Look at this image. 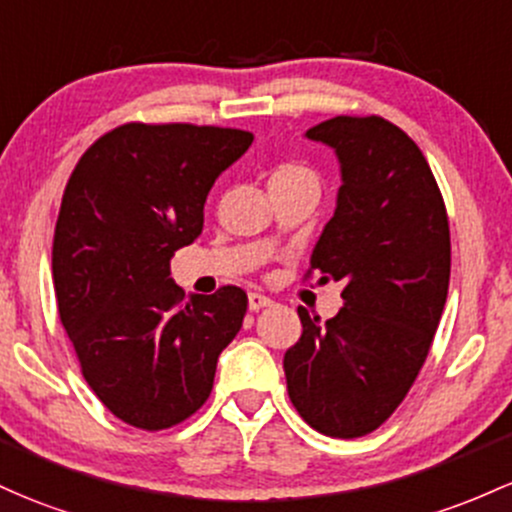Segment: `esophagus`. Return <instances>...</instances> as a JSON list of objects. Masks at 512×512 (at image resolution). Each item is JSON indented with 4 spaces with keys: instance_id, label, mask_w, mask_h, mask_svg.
<instances>
[{
    "instance_id": "34e87169",
    "label": "esophagus",
    "mask_w": 512,
    "mask_h": 512,
    "mask_svg": "<svg viewBox=\"0 0 512 512\" xmlns=\"http://www.w3.org/2000/svg\"><path fill=\"white\" fill-rule=\"evenodd\" d=\"M247 306H250V311H262V308L272 306V299H267L265 294H257V291H252V294L247 296Z\"/></svg>"
}]
</instances>
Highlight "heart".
<instances>
[{"mask_svg": "<svg viewBox=\"0 0 512 512\" xmlns=\"http://www.w3.org/2000/svg\"><path fill=\"white\" fill-rule=\"evenodd\" d=\"M269 187H311L320 192V174L306 162H284L272 172Z\"/></svg>", "mask_w": 512, "mask_h": 512, "instance_id": "heart-1", "label": "heart"}]
</instances>
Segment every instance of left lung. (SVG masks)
Instances as JSON below:
<instances>
[{"mask_svg": "<svg viewBox=\"0 0 512 512\" xmlns=\"http://www.w3.org/2000/svg\"><path fill=\"white\" fill-rule=\"evenodd\" d=\"M306 136L342 172L306 277L342 282V308L325 323L299 308L286 389L313 430L352 440L386 423L423 369L447 301L449 221L428 160L391 121L335 116Z\"/></svg>", "mask_w": 512, "mask_h": 512, "instance_id": "8db88e82", "label": "left lung"}]
</instances>
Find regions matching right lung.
<instances>
[{
    "mask_svg": "<svg viewBox=\"0 0 512 512\" xmlns=\"http://www.w3.org/2000/svg\"><path fill=\"white\" fill-rule=\"evenodd\" d=\"M252 133L123 123L72 170L53 238L58 313L89 389L140 430L179 425L206 403L218 355L243 328L247 294L184 301L170 260L204 228L213 182Z\"/></svg>",
    "mask_w": 512,
    "mask_h": 512,
    "instance_id": "right-lung-1",
    "label": "right lung"
}]
</instances>
